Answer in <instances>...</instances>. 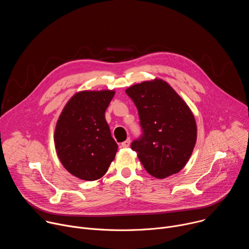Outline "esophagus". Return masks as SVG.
Segmentation results:
<instances>
[{
	"instance_id": "obj_1",
	"label": "esophagus",
	"mask_w": 249,
	"mask_h": 249,
	"mask_svg": "<svg viewBox=\"0 0 249 249\" xmlns=\"http://www.w3.org/2000/svg\"><path fill=\"white\" fill-rule=\"evenodd\" d=\"M130 143H131L130 139H127L125 142H123V143L121 144V147H122V148H128V147L130 146Z\"/></svg>"
}]
</instances>
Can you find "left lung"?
Here are the masks:
<instances>
[{
  "label": "left lung",
  "mask_w": 249,
  "mask_h": 249,
  "mask_svg": "<svg viewBox=\"0 0 249 249\" xmlns=\"http://www.w3.org/2000/svg\"><path fill=\"white\" fill-rule=\"evenodd\" d=\"M126 93L136 105L143 129L131 149L156 178L179 172L189 160L197 140V125L189 106L161 79L131 86Z\"/></svg>",
  "instance_id": "left-lung-1"
}]
</instances>
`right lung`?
Instances as JSON below:
<instances>
[{"label": "right lung", "instance_id": "obj_1", "mask_svg": "<svg viewBox=\"0 0 249 249\" xmlns=\"http://www.w3.org/2000/svg\"><path fill=\"white\" fill-rule=\"evenodd\" d=\"M114 90H83L66 103L54 132L57 156L72 175L87 181L106 173L118 149L105 120Z\"/></svg>", "mask_w": 249, "mask_h": 249}]
</instances>
